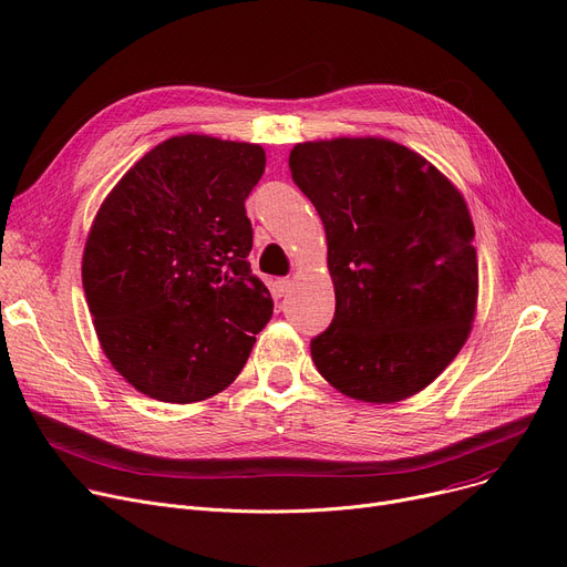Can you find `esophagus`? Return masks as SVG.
Instances as JSON below:
<instances>
[{
	"label": "esophagus",
	"mask_w": 567,
	"mask_h": 567,
	"mask_svg": "<svg viewBox=\"0 0 567 567\" xmlns=\"http://www.w3.org/2000/svg\"><path fill=\"white\" fill-rule=\"evenodd\" d=\"M274 296L276 299H282V296L291 289V280L289 278H278V280H274Z\"/></svg>",
	"instance_id": "obj_1"
}]
</instances>
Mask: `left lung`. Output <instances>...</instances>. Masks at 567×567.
I'll use <instances>...</instances> for the list:
<instances>
[{"label":"left lung","mask_w":567,"mask_h":567,"mask_svg":"<svg viewBox=\"0 0 567 567\" xmlns=\"http://www.w3.org/2000/svg\"><path fill=\"white\" fill-rule=\"evenodd\" d=\"M293 184L326 229L336 317L310 351L347 398L395 404L464 347L478 310V257L464 195L413 148L385 137L299 142Z\"/></svg>","instance_id":"8db88e82"}]
</instances>
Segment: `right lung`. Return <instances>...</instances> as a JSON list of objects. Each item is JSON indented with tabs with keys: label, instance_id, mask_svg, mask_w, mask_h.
Returning a JSON list of instances; mask_svg holds the SVG:
<instances>
[{
	"label": "right lung",
	"instance_id": "right-lung-1",
	"mask_svg": "<svg viewBox=\"0 0 567 567\" xmlns=\"http://www.w3.org/2000/svg\"><path fill=\"white\" fill-rule=\"evenodd\" d=\"M259 144L174 135L107 193L82 255V285L112 368L169 404L218 395L274 315L252 276L246 197Z\"/></svg>",
	"mask_w": 567,
	"mask_h": 567
}]
</instances>
